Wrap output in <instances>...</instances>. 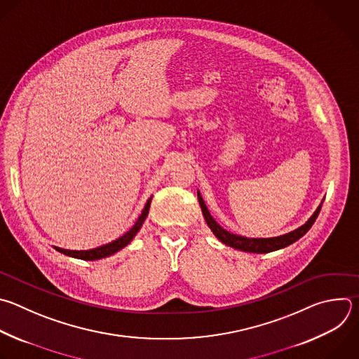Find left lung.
<instances>
[{"mask_svg": "<svg viewBox=\"0 0 359 359\" xmlns=\"http://www.w3.org/2000/svg\"><path fill=\"white\" fill-rule=\"evenodd\" d=\"M198 197V203L203 211V215L205 218V222L208 224V226L211 228V231L214 232V235L218 238L221 243H224L228 247H232L235 250H240V251H245V252H252V254H266V252H272L280 248H285L293 243H296L299 238H302L314 224L316 218L318 217V212L321 210V205H318V208L316 210V212L310 217V219L302 225L300 228L280 235V236H275V238H245V236H240V235H235L231 233L228 231H225L224 228H221L215 219L211 217L210 211L207 210L200 193H197Z\"/></svg>", "mask_w": 359, "mask_h": 359, "instance_id": "left-lung-1", "label": "left lung"}]
</instances>
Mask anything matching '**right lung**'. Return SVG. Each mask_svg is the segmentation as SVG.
<instances>
[{
  "label": "right lung",
  "mask_w": 359,
  "mask_h": 359,
  "mask_svg": "<svg viewBox=\"0 0 359 359\" xmlns=\"http://www.w3.org/2000/svg\"><path fill=\"white\" fill-rule=\"evenodd\" d=\"M151 200L149 198L145 204V208L142 210V214L140 215V218L137 219V222L134 224V226L127 232L124 233L123 236H119L118 240L107 244V245H102V247H98L95 250H90V251H70V250H63V248H57L55 247L56 251L67 255V257H72V258H77V259H83V261H95V259H101V258H105V257H109L112 254H115L116 251L123 250L124 247H127L133 238L137 235V232L140 231V228L142 226L147 215H148V211H149V207H151Z\"/></svg>",
  "instance_id": "obj_1"
}]
</instances>
